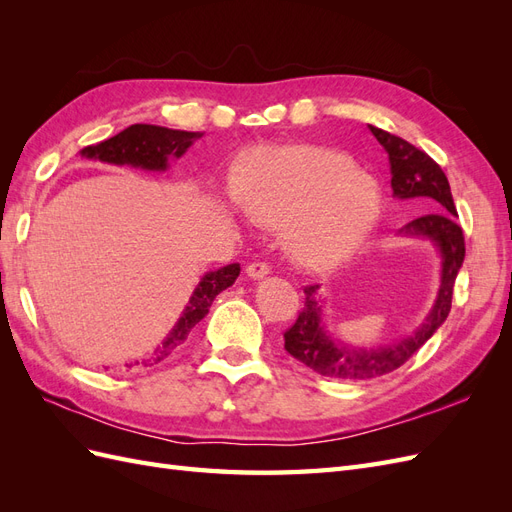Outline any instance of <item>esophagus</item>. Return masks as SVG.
Here are the masks:
<instances>
[{
    "label": "esophagus",
    "instance_id": "34e87169",
    "mask_svg": "<svg viewBox=\"0 0 512 512\" xmlns=\"http://www.w3.org/2000/svg\"><path fill=\"white\" fill-rule=\"evenodd\" d=\"M247 275L252 277V280H262V277L265 275H269V271H271V267L267 265V262H252V265H247Z\"/></svg>",
    "mask_w": 512,
    "mask_h": 512
}]
</instances>
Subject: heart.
Listing matches in <instances>:
<instances>
[{
    "mask_svg": "<svg viewBox=\"0 0 512 512\" xmlns=\"http://www.w3.org/2000/svg\"><path fill=\"white\" fill-rule=\"evenodd\" d=\"M241 203L260 224L290 222V245L307 265L327 267L363 243L380 213L376 181L350 158L320 147L262 153L241 183Z\"/></svg>",
    "mask_w": 512,
    "mask_h": 512,
    "instance_id": "1",
    "label": "heart"
}]
</instances>
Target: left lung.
<instances>
[{
  "mask_svg": "<svg viewBox=\"0 0 512 512\" xmlns=\"http://www.w3.org/2000/svg\"><path fill=\"white\" fill-rule=\"evenodd\" d=\"M369 130L389 153L393 194L401 200L423 198L431 209H436L408 222L399 232L410 237L431 239L442 256V275L438 299L421 327L397 344L369 350H354L335 344V339L324 331L320 303L316 297L318 286L303 288L305 307L303 312H299L297 322L284 333V348L294 359L314 369L316 374L339 380L376 378L404 365L442 327V322L451 312L455 280L463 265V256H466V241H463L461 226L455 222L457 209L444 170L425 151L416 149L404 138L376 126H369Z\"/></svg>",
  "mask_w": 512,
  "mask_h": 512,
  "instance_id": "left-lung-1",
  "label": "left lung"
}]
</instances>
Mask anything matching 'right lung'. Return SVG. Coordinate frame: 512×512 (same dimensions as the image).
<instances>
[{"label": "right lung", "instance_id": "add662e5", "mask_svg": "<svg viewBox=\"0 0 512 512\" xmlns=\"http://www.w3.org/2000/svg\"><path fill=\"white\" fill-rule=\"evenodd\" d=\"M198 136L203 134L168 130L162 126H149V123H134V126L126 128L113 138H108V141L85 147L81 151V156L89 160L119 164V166L130 164V166H141L145 170H166L168 158H181L183 153L188 151V147L194 143V138ZM239 271L241 267L235 262V265H226L218 271H209L203 280H200L188 307L183 309V316L175 324V329L168 333L162 346L153 350V356H151L153 363L164 361L168 354H173L185 339H188L190 331L209 314L213 299L218 297L222 290L235 284ZM147 363L149 361H143V365Z\"/></svg>", "mask_w": 512, "mask_h": 512}]
</instances>
